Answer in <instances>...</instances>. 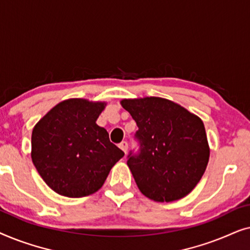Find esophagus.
I'll list each match as a JSON object with an SVG mask.
<instances>
[{
    "label": "esophagus",
    "mask_w": 250,
    "mask_h": 250,
    "mask_svg": "<svg viewBox=\"0 0 250 250\" xmlns=\"http://www.w3.org/2000/svg\"><path fill=\"white\" fill-rule=\"evenodd\" d=\"M119 148H121L123 151H124L126 153V151H127V148H128V145L127 142L126 141H123L122 143H119Z\"/></svg>",
    "instance_id": "obj_1"
}]
</instances>
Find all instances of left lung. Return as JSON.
<instances>
[{
	"instance_id": "obj_1",
	"label": "left lung",
	"mask_w": 250,
	"mask_h": 250,
	"mask_svg": "<svg viewBox=\"0 0 250 250\" xmlns=\"http://www.w3.org/2000/svg\"><path fill=\"white\" fill-rule=\"evenodd\" d=\"M122 107L136 122L139 156L127 166L146 198L170 203L192 191L209 160L204 123L176 102L159 97L123 99Z\"/></svg>"
}]
</instances>
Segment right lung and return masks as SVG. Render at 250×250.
I'll use <instances>...</instances> for the list:
<instances>
[{
	"label": "right lung",
	"mask_w": 250,
	"mask_h": 250,
	"mask_svg": "<svg viewBox=\"0 0 250 250\" xmlns=\"http://www.w3.org/2000/svg\"><path fill=\"white\" fill-rule=\"evenodd\" d=\"M107 102L68 99L37 122L32 133V160L54 192L81 198L104 186L124 152L97 124Z\"/></svg>",
	"instance_id": "add662e5"
}]
</instances>
